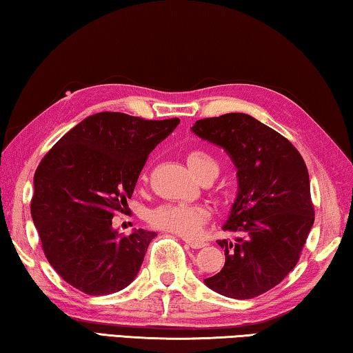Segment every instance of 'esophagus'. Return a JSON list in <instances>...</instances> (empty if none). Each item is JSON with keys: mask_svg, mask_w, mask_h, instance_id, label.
<instances>
[{"mask_svg": "<svg viewBox=\"0 0 353 353\" xmlns=\"http://www.w3.org/2000/svg\"><path fill=\"white\" fill-rule=\"evenodd\" d=\"M184 241H186V244L190 248H203L206 245V242L203 241H190V239H184Z\"/></svg>", "mask_w": 353, "mask_h": 353, "instance_id": "1", "label": "esophagus"}]
</instances>
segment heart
Masks as SVG:
<instances>
[{"label": "heart", "mask_w": 353, "mask_h": 353, "mask_svg": "<svg viewBox=\"0 0 353 353\" xmlns=\"http://www.w3.org/2000/svg\"><path fill=\"white\" fill-rule=\"evenodd\" d=\"M186 163L199 180L210 173L217 175V163L203 150H190L186 154ZM206 219L208 211L205 208L180 203H165L148 212V222L153 227L169 231V233L186 236V238L199 234Z\"/></svg>", "instance_id": "obj_1"}]
</instances>
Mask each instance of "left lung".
<instances>
[{
    "instance_id": "left-lung-1",
    "label": "left lung",
    "mask_w": 353,
    "mask_h": 353,
    "mask_svg": "<svg viewBox=\"0 0 353 353\" xmlns=\"http://www.w3.org/2000/svg\"><path fill=\"white\" fill-rule=\"evenodd\" d=\"M194 134L222 147L238 169V195L223 225L221 272L205 279L231 299L272 290L296 268L314 223L310 175L297 148L280 132L242 112L201 119Z\"/></svg>"
}]
</instances>
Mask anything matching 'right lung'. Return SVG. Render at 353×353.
Listing matches in <instances>:
<instances>
[{"label": "right lung", "instance_id": "obj_1", "mask_svg": "<svg viewBox=\"0 0 353 353\" xmlns=\"http://www.w3.org/2000/svg\"><path fill=\"white\" fill-rule=\"evenodd\" d=\"M180 119L98 112L62 136L34 173L31 216L53 269L89 296L122 291L136 279L156 233L112 228L125 212L148 154Z\"/></svg>", "mask_w": 353, "mask_h": 353}]
</instances>
